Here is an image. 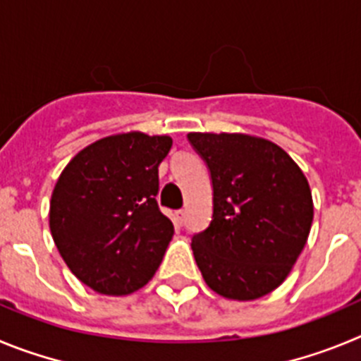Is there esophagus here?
<instances>
[{
    "label": "esophagus",
    "instance_id": "obj_1",
    "mask_svg": "<svg viewBox=\"0 0 361 361\" xmlns=\"http://www.w3.org/2000/svg\"><path fill=\"white\" fill-rule=\"evenodd\" d=\"M174 221H176L178 225H183V221H185V210H176V212H174Z\"/></svg>",
    "mask_w": 361,
    "mask_h": 361
}]
</instances>
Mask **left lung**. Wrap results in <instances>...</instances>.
Here are the masks:
<instances>
[{
  "mask_svg": "<svg viewBox=\"0 0 361 361\" xmlns=\"http://www.w3.org/2000/svg\"><path fill=\"white\" fill-rule=\"evenodd\" d=\"M210 169L214 214L192 237L210 290L230 300H255L286 281L313 223L307 178L282 147L245 133H188Z\"/></svg>",
  "mask_w": 361,
  "mask_h": 361,
  "instance_id": "left-lung-1",
  "label": "left lung"
}]
</instances>
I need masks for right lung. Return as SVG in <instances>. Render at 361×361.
<instances>
[{"mask_svg": "<svg viewBox=\"0 0 361 361\" xmlns=\"http://www.w3.org/2000/svg\"><path fill=\"white\" fill-rule=\"evenodd\" d=\"M173 147L167 135L118 133L71 158L50 200V232L82 284L122 297L157 274L173 221L157 203L158 167Z\"/></svg>", "mask_w": 361, "mask_h": 361, "instance_id": "1", "label": "right lung"}]
</instances>
